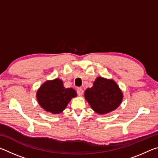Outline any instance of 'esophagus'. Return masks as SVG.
<instances>
[{"label":"esophagus","mask_w":158,"mask_h":158,"mask_svg":"<svg viewBox=\"0 0 158 158\" xmlns=\"http://www.w3.org/2000/svg\"><path fill=\"white\" fill-rule=\"evenodd\" d=\"M77 94H78L79 96H82L83 93H84V90H83V89H81V88H78V89H77Z\"/></svg>","instance_id":"esophagus-1"}]
</instances>
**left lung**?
I'll use <instances>...</instances> for the list:
<instances>
[{
  "label": "left lung",
  "instance_id": "obj_1",
  "mask_svg": "<svg viewBox=\"0 0 158 158\" xmlns=\"http://www.w3.org/2000/svg\"><path fill=\"white\" fill-rule=\"evenodd\" d=\"M84 96L94 111L103 115L118 107L123 95L113 79L98 77L93 87L85 90Z\"/></svg>",
  "mask_w": 158,
  "mask_h": 158
}]
</instances>
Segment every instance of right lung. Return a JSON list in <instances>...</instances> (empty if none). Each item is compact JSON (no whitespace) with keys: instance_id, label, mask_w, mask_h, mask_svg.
Segmentation results:
<instances>
[{"instance_id":"1","label":"right lung","mask_w":158,"mask_h":158,"mask_svg":"<svg viewBox=\"0 0 158 158\" xmlns=\"http://www.w3.org/2000/svg\"><path fill=\"white\" fill-rule=\"evenodd\" d=\"M36 97L42 109L53 114H58L66 108L72 98L77 97L75 90L64 87L59 79L45 81L37 90Z\"/></svg>"}]
</instances>
